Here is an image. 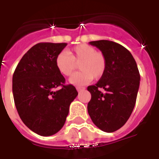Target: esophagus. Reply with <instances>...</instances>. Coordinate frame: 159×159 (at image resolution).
<instances>
[{
  "instance_id": "esophagus-1",
  "label": "esophagus",
  "mask_w": 159,
  "mask_h": 159,
  "mask_svg": "<svg viewBox=\"0 0 159 159\" xmlns=\"http://www.w3.org/2000/svg\"><path fill=\"white\" fill-rule=\"evenodd\" d=\"M83 89H84V88H83V87H80V86L76 87V90H77L78 92H79V91H81V90H83Z\"/></svg>"
}]
</instances>
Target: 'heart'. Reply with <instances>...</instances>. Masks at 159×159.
<instances>
[{
	"instance_id": "b5f03b06",
	"label": "heart",
	"mask_w": 159,
	"mask_h": 159,
	"mask_svg": "<svg viewBox=\"0 0 159 159\" xmlns=\"http://www.w3.org/2000/svg\"><path fill=\"white\" fill-rule=\"evenodd\" d=\"M57 69L63 76H70L78 66L80 71L75 73L70 83L75 86H83L93 78L100 79L107 69V58L103 52L96 51L93 47L81 44L68 52H59L55 58Z\"/></svg>"
}]
</instances>
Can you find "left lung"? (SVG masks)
Here are the masks:
<instances>
[{
    "instance_id": "8db88e82",
    "label": "left lung",
    "mask_w": 159,
    "mask_h": 159,
    "mask_svg": "<svg viewBox=\"0 0 159 159\" xmlns=\"http://www.w3.org/2000/svg\"><path fill=\"white\" fill-rule=\"evenodd\" d=\"M107 58V69L99 82L88 87L91 100L88 112L99 129L111 133L123 127L134 110L140 72L132 54L123 46L107 40L89 42Z\"/></svg>"
}]
</instances>
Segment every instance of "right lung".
Here are the masks:
<instances>
[{
	"mask_svg": "<svg viewBox=\"0 0 159 159\" xmlns=\"http://www.w3.org/2000/svg\"><path fill=\"white\" fill-rule=\"evenodd\" d=\"M66 43L40 42L23 56L12 76V93L23 123L39 135H52L62 129L70 105L77 96L55 65ZM60 86L59 90L54 89Z\"/></svg>",
	"mask_w": 159,
	"mask_h": 159,
	"instance_id": "1",
	"label": "right lung"
}]
</instances>
